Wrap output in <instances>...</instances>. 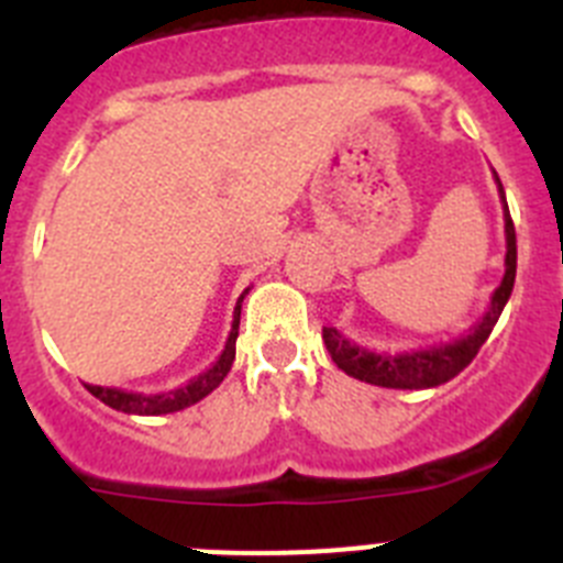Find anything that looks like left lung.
Returning a JSON list of instances; mask_svg holds the SVG:
<instances>
[{
	"mask_svg": "<svg viewBox=\"0 0 563 563\" xmlns=\"http://www.w3.org/2000/svg\"><path fill=\"white\" fill-rule=\"evenodd\" d=\"M496 188L501 197V211H505V276H501L499 287L490 296L485 316L476 321L467 332H462L454 341L431 343L426 350H402V352H372L361 343L350 341V338L338 332L335 327H324V343L327 352L332 355L338 369H343L350 377L372 386H383V389H434L449 383L451 377L460 375L467 363L474 361L482 343L487 341L490 330L499 321L501 310H505L507 298L514 292L516 282V228L510 220L505 202V188L499 183V174L494 172Z\"/></svg>",
	"mask_w": 563,
	"mask_h": 563,
	"instance_id": "1",
	"label": "left lung"
}]
</instances>
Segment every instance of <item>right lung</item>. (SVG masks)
Masks as SVG:
<instances>
[{
    "instance_id": "add662e5",
    "label": "right lung",
    "mask_w": 563,
    "mask_h": 563,
    "mask_svg": "<svg viewBox=\"0 0 563 563\" xmlns=\"http://www.w3.org/2000/svg\"><path fill=\"white\" fill-rule=\"evenodd\" d=\"M251 292L247 287L242 296H239L236 307H233V321L231 332H228L225 350L220 352V357L208 366L206 372H200L197 377L186 383V386H177L172 391H157V395H143V391H126V389H114V386H89L87 389L98 397L101 402H107L109 409L123 411V415H141V417H157V415H172V411H183L194 402H200L202 397L211 395L225 375L231 372V363L236 357V335H239V316H242V301Z\"/></svg>"
}]
</instances>
